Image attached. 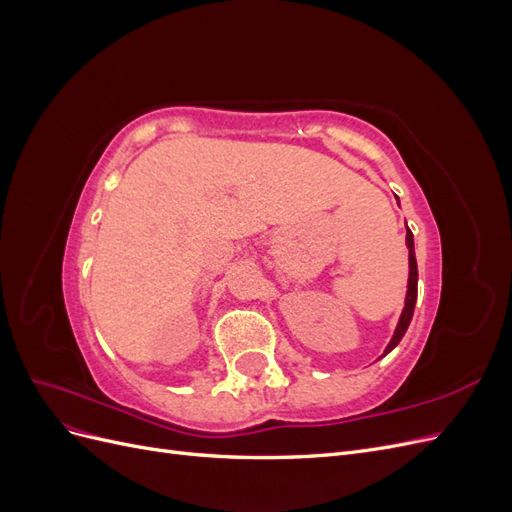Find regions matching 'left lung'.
Wrapping results in <instances>:
<instances>
[{
    "label": "left lung",
    "mask_w": 512,
    "mask_h": 512,
    "mask_svg": "<svg viewBox=\"0 0 512 512\" xmlns=\"http://www.w3.org/2000/svg\"><path fill=\"white\" fill-rule=\"evenodd\" d=\"M406 245H408V262H410V275H408V292H406V301H404V309H401V316H399V322L395 327V333L391 337L389 346L384 348V354H389L399 342L401 337L406 335L408 327H410V320H412V314H414V305H416V292H418V267H416V256H414V235L412 230L408 228L406 230Z\"/></svg>",
    "instance_id": "1"
}]
</instances>
